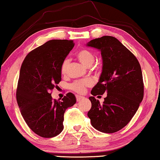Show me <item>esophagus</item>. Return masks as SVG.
Wrapping results in <instances>:
<instances>
[{"label":"esophagus","mask_w":160,"mask_h":160,"mask_svg":"<svg viewBox=\"0 0 160 160\" xmlns=\"http://www.w3.org/2000/svg\"><path fill=\"white\" fill-rule=\"evenodd\" d=\"M84 98L83 97H81V96H76V100L78 102H79V101H80L81 100H82Z\"/></svg>","instance_id":"obj_1"}]
</instances>
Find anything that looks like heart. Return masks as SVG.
<instances>
[{
	"instance_id": "obj_1",
	"label": "heart",
	"mask_w": 160,
	"mask_h": 160,
	"mask_svg": "<svg viewBox=\"0 0 160 160\" xmlns=\"http://www.w3.org/2000/svg\"><path fill=\"white\" fill-rule=\"evenodd\" d=\"M77 58L86 66H90L94 61V56L93 53L86 48H81L77 52ZM68 65H69V60L65 59L62 61L60 66V72L62 74H66L67 72ZM92 83L88 80H76L70 85V88L74 92L78 94H82L86 90L88 87H90Z\"/></svg>"
}]
</instances>
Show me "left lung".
I'll list each match as a JSON object with an SVG mask.
<instances>
[{
    "label": "left lung",
    "instance_id": "8db88e82",
    "mask_svg": "<svg viewBox=\"0 0 160 160\" xmlns=\"http://www.w3.org/2000/svg\"><path fill=\"white\" fill-rule=\"evenodd\" d=\"M87 46L98 48L102 58V72L92 88L88 112L92 126L103 133L120 131L136 114L144 96L140 64L132 52L117 38L103 36ZM107 92L101 104L94 97Z\"/></svg>",
    "mask_w": 160,
    "mask_h": 160
}]
</instances>
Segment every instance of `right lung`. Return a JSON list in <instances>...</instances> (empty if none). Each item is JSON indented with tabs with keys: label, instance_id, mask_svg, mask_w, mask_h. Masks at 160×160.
Segmentation results:
<instances>
[{
	"label": "right lung",
	"instance_id": "add662e5",
	"mask_svg": "<svg viewBox=\"0 0 160 160\" xmlns=\"http://www.w3.org/2000/svg\"><path fill=\"white\" fill-rule=\"evenodd\" d=\"M74 46L73 40H48L30 52L21 65L16 92L18 106L30 129L44 138L61 133L64 113L76 102L72 93L58 101L51 92L61 80L60 66Z\"/></svg>",
	"mask_w": 160,
	"mask_h": 160
}]
</instances>
